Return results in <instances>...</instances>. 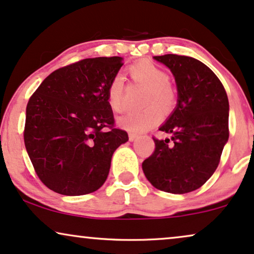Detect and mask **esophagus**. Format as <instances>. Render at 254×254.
Wrapping results in <instances>:
<instances>
[{"mask_svg": "<svg viewBox=\"0 0 254 254\" xmlns=\"http://www.w3.org/2000/svg\"><path fill=\"white\" fill-rule=\"evenodd\" d=\"M138 137V134L137 133H133V132H129V139L131 140V142H132V140H134L136 139V138Z\"/></svg>", "mask_w": 254, "mask_h": 254, "instance_id": "1", "label": "esophagus"}]
</instances>
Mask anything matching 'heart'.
Listing matches in <instances>:
<instances>
[{
	"label": "heart",
	"instance_id": "obj_1",
	"mask_svg": "<svg viewBox=\"0 0 254 254\" xmlns=\"http://www.w3.org/2000/svg\"><path fill=\"white\" fill-rule=\"evenodd\" d=\"M127 73L136 84L146 88L143 95L142 110L132 111L120 118L118 123L132 132H144L162 120V110L168 114L177 104V91L170 83L169 76L160 66L149 60H142L131 64ZM124 79L116 75L108 86V103L114 112L124 110Z\"/></svg>",
	"mask_w": 254,
	"mask_h": 254
}]
</instances>
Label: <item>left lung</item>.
I'll list each match as a JSON object with an SVG mask.
<instances>
[{
  "instance_id": "8db88e82",
  "label": "left lung",
  "mask_w": 254,
  "mask_h": 254,
  "mask_svg": "<svg viewBox=\"0 0 254 254\" xmlns=\"http://www.w3.org/2000/svg\"><path fill=\"white\" fill-rule=\"evenodd\" d=\"M175 76L178 104L159 127L171 139L153 137L155 150L142 163L144 175L160 191L188 193L204 185L220 162L229 139V99L212 70L189 56L153 57Z\"/></svg>"
}]
</instances>
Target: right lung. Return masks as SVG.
I'll return each mask as SVG.
<instances>
[{
	"label": "right lung",
	"mask_w": 254,
	"mask_h": 254,
	"mask_svg": "<svg viewBox=\"0 0 254 254\" xmlns=\"http://www.w3.org/2000/svg\"><path fill=\"white\" fill-rule=\"evenodd\" d=\"M122 57H96L51 72L31 95L23 131L25 149L37 177L64 195L98 190L127 131L115 125L108 103L109 83Z\"/></svg>",
	"instance_id": "add662e5"
}]
</instances>
